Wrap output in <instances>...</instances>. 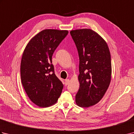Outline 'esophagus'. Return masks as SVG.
Wrapping results in <instances>:
<instances>
[{
  "label": "esophagus",
  "mask_w": 134,
  "mask_h": 134,
  "mask_svg": "<svg viewBox=\"0 0 134 134\" xmlns=\"http://www.w3.org/2000/svg\"><path fill=\"white\" fill-rule=\"evenodd\" d=\"M70 83V80L69 79H66L65 80V85H67L68 84H69Z\"/></svg>",
  "instance_id": "obj_1"
}]
</instances>
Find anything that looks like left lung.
I'll list each match as a JSON object with an SVG mask.
<instances>
[{
	"label": "left lung",
	"mask_w": 134,
	"mask_h": 134,
	"mask_svg": "<svg viewBox=\"0 0 134 134\" xmlns=\"http://www.w3.org/2000/svg\"><path fill=\"white\" fill-rule=\"evenodd\" d=\"M78 49L79 89L75 102L81 107L89 108L97 104L109 86L112 65L109 49L106 41L90 29L70 32Z\"/></svg>",
	"instance_id": "1"
}]
</instances>
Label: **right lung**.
Instances as JSON below:
<instances>
[{
    "mask_svg": "<svg viewBox=\"0 0 134 134\" xmlns=\"http://www.w3.org/2000/svg\"><path fill=\"white\" fill-rule=\"evenodd\" d=\"M66 30L45 29L30 40L22 54V84L34 104L42 108L56 104L63 85L54 72L52 56L67 35Z\"/></svg>",
    "mask_w": 134,
    "mask_h": 134,
    "instance_id": "1",
    "label": "right lung"
}]
</instances>
